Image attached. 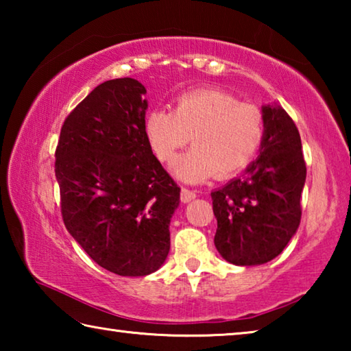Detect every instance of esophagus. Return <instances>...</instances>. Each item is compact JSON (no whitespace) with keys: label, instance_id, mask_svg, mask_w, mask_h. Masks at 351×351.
<instances>
[{"label":"esophagus","instance_id":"obj_1","mask_svg":"<svg viewBox=\"0 0 351 351\" xmlns=\"http://www.w3.org/2000/svg\"><path fill=\"white\" fill-rule=\"evenodd\" d=\"M197 198V192L195 190H190V189H182L181 190V201L182 203H189V201H192Z\"/></svg>","mask_w":351,"mask_h":351}]
</instances>
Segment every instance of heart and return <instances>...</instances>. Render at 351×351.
<instances>
[{"instance_id":"obj_1","label":"heart","mask_w":351,"mask_h":351,"mask_svg":"<svg viewBox=\"0 0 351 351\" xmlns=\"http://www.w3.org/2000/svg\"><path fill=\"white\" fill-rule=\"evenodd\" d=\"M148 144L162 162H171L192 138L193 148L178 159L175 173L187 182L239 173L252 161L265 138L258 106L240 104L217 90L180 94L173 111L156 108L145 117Z\"/></svg>"}]
</instances>
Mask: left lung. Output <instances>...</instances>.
Segmentation results:
<instances>
[{"label":"left lung","instance_id":"obj_1","mask_svg":"<svg viewBox=\"0 0 351 351\" xmlns=\"http://www.w3.org/2000/svg\"><path fill=\"white\" fill-rule=\"evenodd\" d=\"M265 138L245 175L210 193L215 247L229 263L254 266L280 254L300 224L306 178L300 134L282 106L261 108Z\"/></svg>","mask_w":351,"mask_h":351}]
</instances>
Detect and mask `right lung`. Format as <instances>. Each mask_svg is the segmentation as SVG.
Instances as JSON below:
<instances>
[{
  "label": "right lung",
  "instance_id": "1",
  "mask_svg": "<svg viewBox=\"0 0 351 351\" xmlns=\"http://www.w3.org/2000/svg\"><path fill=\"white\" fill-rule=\"evenodd\" d=\"M147 91L141 82L106 80L64 119L56 178L68 232L117 276L161 268L170 251V218L181 189L145 136Z\"/></svg>",
  "mask_w": 351,
  "mask_h": 351
}]
</instances>
